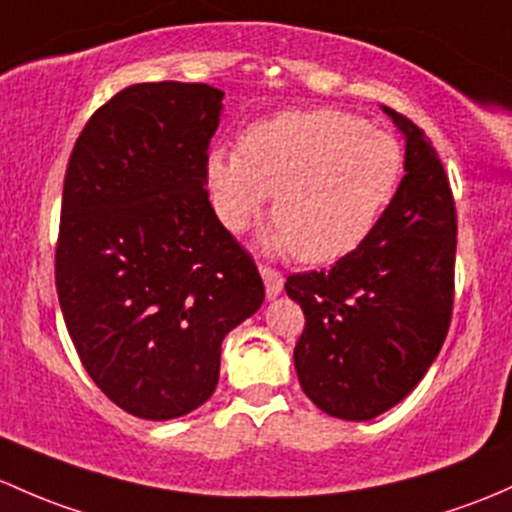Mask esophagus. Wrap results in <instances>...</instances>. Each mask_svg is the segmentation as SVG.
Returning a JSON list of instances; mask_svg holds the SVG:
<instances>
[{"instance_id":"34e87169","label":"esophagus","mask_w":512,"mask_h":512,"mask_svg":"<svg viewBox=\"0 0 512 512\" xmlns=\"http://www.w3.org/2000/svg\"><path fill=\"white\" fill-rule=\"evenodd\" d=\"M260 274H262V279H265V292H267V297L274 299L279 292H282L284 277H282V274H279L277 270H272V267H267V265L260 267Z\"/></svg>"}]
</instances>
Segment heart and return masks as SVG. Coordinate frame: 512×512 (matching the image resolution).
Returning a JSON list of instances; mask_svg holds the SVG:
<instances>
[{
  "instance_id": "obj_1",
  "label": "heart",
  "mask_w": 512,
  "mask_h": 512,
  "mask_svg": "<svg viewBox=\"0 0 512 512\" xmlns=\"http://www.w3.org/2000/svg\"><path fill=\"white\" fill-rule=\"evenodd\" d=\"M405 152L385 129L341 110L282 112L213 149L208 186L228 230H245L274 196L272 247L311 265L341 260L395 198Z\"/></svg>"
}]
</instances>
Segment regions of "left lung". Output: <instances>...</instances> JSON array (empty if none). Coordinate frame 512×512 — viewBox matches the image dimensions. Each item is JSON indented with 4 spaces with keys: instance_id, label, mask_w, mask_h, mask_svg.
Returning <instances> with one entry per match:
<instances>
[{
    "instance_id": "left-lung-1",
    "label": "left lung",
    "mask_w": 512,
    "mask_h": 512,
    "mask_svg": "<svg viewBox=\"0 0 512 512\" xmlns=\"http://www.w3.org/2000/svg\"><path fill=\"white\" fill-rule=\"evenodd\" d=\"M405 137V176L370 235L331 270L287 277L304 311L294 348L301 390L319 410L368 422L405 400L451 324L456 208L432 142L383 105Z\"/></svg>"
}]
</instances>
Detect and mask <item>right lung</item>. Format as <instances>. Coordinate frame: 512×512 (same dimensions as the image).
Listing matches in <instances>:
<instances>
[{
	"label": "right lung",
	"mask_w": 512,
	"mask_h": 512,
	"mask_svg": "<svg viewBox=\"0 0 512 512\" xmlns=\"http://www.w3.org/2000/svg\"><path fill=\"white\" fill-rule=\"evenodd\" d=\"M223 90L139 83L88 120L63 181L56 289L80 363L117 407L184 417L265 284L208 201Z\"/></svg>",
	"instance_id": "1"
}]
</instances>
